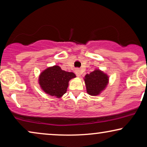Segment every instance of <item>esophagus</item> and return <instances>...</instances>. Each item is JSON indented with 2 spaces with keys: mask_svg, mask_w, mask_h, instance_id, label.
I'll use <instances>...</instances> for the list:
<instances>
[{
  "mask_svg": "<svg viewBox=\"0 0 147 147\" xmlns=\"http://www.w3.org/2000/svg\"><path fill=\"white\" fill-rule=\"evenodd\" d=\"M76 75H77L78 77H80V76H81V75H82V71H81V70H80V69H76Z\"/></svg>",
  "mask_w": 147,
  "mask_h": 147,
  "instance_id": "obj_1",
  "label": "esophagus"
}]
</instances>
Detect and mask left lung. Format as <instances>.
I'll use <instances>...</instances> for the list:
<instances>
[{"label":"left lung","instance_id":"left-lung-1","mask_svg":"<svg viewBox=\"0 0 147 147\" xmlns=\"http://www.w3.org/2000/svg\"><path fill=\"white\" fill-rule=\"evenodd\" d=\"M86 90L91 96H97L105 89L108 83V76L100 69H95L84 78Z\"/></svg>","mask_w":147,"mask_h":147}]
</instances>
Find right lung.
<instances>
[{
	"label": "right lung",
	"mask_w": 147,
	"mask_h": 147,
	"mask_svg": "<svg viewBox=\"0 0 147 147\" xmlns=\"http://www.w3.org/2000/svg\"><path fill=\"white\" fill-rule=\"evenodd\" d=\"M76 77L73 72L65 71L59 66L54 65L41 72L39 84L46 94L59 98L67 92L69 80Z\"/></svg>",
	"instance_id": "add662e5"
}]
</instances>
